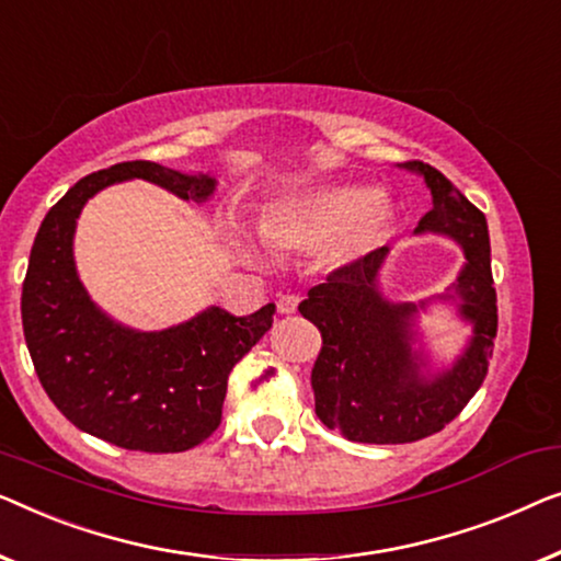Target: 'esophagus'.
I'll list each match as a JSON object with an SVG mask.
<instances>
[{"label": "esophagus", "mask_w": 561, "mask_h": 561, "mask_svg": "<svg viewBox=\"0 0 561 561\" xmlns=\"http://www.w3.org/2000/svg\"><path fill=\"white\" fill-rule=\"evenodd\" d=\"M297 305H299V297L297 295H282L277 299V310L282 314H295L297 312Z\"/></svg>", "instance_id": "1"}]
</instances>
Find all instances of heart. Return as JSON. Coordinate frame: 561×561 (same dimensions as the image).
Returning a JSON list of instances; mask_svg holds the SVG:
<instances>
[{
    "instance_id": "1",
    "label": "heart",
    "mask_w": 561,
    "mask_h": 561,
    "mask_svg": "<svg viewBox=\"0 0 561 561\" xmlns=\"http://www.w3.org/2000/svg\"><path fill=\"white\" fill-rule=\"evenodd\" d=\"M391 203L370 185L341 183L284 193L259 213L256 231L279 251L328 247L330 262L351 264L389 239Z\"/></svg>"
}]
</instances>
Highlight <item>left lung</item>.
<instances>
[{
    "mask_svg": "<svg viewBox=\"0 0 561 561\" xmlns=\"http://www.w3.org/2000/svg\"><path fill=\"white\" fill-rule=\"evenodd\" d=\"M404 168L420 172L432 193V210L416 233H445L465 251V266L447 297H460L472 337L453 368L432 378L422 374L412 325L427 302L397 305L381 295L378 270L389 254L386 247L337 266L307 291L299 312L322 333L312 368L314 414L328 430L366 445H407L445 430L483 386L499 333L485 216L432 164L412 160Z\"/></svg>",
    "mask_w": 561,
    "mask_h": 561,
    "instance_id": "obj_1",
    "label": "left lung"
}]
</instances>
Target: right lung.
<instances>
[{"mask_svg": "<svg viewBox=\"0 0 561 561\" xmlns=\"http://www.w3.org/2000/svg\"><path fill=\"white\" fill-rule=\"evenodd\" d=\"M141 178L203 203L216 178L134 160L91 172L47 210L22 282V330L35 374L78 430L139 453H185L218 430L228 374L272 328V302L247 318L208 307L183 325L139 333L91 302L76 274V218L91 195Z\"/></svg>", "mask_w": 561, "mask_h": 561, "instance_id": "1", "label": "right lung"}]
</instances>
